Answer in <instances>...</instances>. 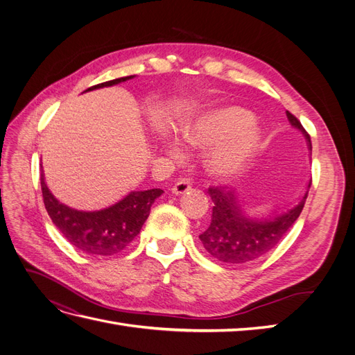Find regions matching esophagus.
<instances>
[{
  "mask_svg": "<svg viewBox=\"0 0 355 355\" xmlns=\"http://www.w3.org/2000/svg\"><path fill=\"white\" fill-rule=\"evenodd\" d=\"M189 189H191L189 180H187V179H182V180L176 182V184L173 185V188H171V194H175V196H182V194H185V192H188Z\"/></svg>",
  "mask_w": 355,
  "mask_h": 355,
  "instance_id": "34e87169",
  "label": "esophagus"
}]
</instances>
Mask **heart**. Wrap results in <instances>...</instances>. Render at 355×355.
Segmentation results:
<instances>
[{"label": "heart", "instance_id": "1", "mask_svg": "<svg viewBox=\"0 0 355 355\" xmlns=\"http://www.w3.org/2000/svg\"><path fill=\"white\" fill-rule=\"evenodd\" d=\"M254 116L241 108H227L218 112L202 115L197 121L184 127L182 139L189 146L206 148L218 146L209 158V166L216 175L230 176L245 164L259 142V132L256 130ZM166 153L173 157H182V148L168 139L164 142Z\"/></svg>", "mask_w": 355, "mask_h": 355}]
</instances>
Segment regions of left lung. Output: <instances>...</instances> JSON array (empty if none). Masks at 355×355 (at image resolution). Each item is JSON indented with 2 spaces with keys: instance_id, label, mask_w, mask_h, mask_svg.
Here are the masks:
<instances>
[{
  "instance_id": "8db88e82",
  "label": "left lung",
  "mask_w": 355,
  "mask_h": 355,
  "mask_svg": "<svg viewBox=\"0 0 355 355\" xmlns=\"http://www.w3.org/2000/svg\"><path fill=\"white\" fill-rule=\"evenodd\" d=\"M286 115L292 127L297 128L306 139L308 149L313 148L309 135L297 118L288 111H286ZM309 187L311 180L305 194L292 207L282 213L274 211L263 218H252L247 214L235 191L210 188L209 194L213 201L211 220L207 230L200 234L204 249L218 261L228 265L250 262L271 252L299 218Z\"/></svg>"
}]
</instances>
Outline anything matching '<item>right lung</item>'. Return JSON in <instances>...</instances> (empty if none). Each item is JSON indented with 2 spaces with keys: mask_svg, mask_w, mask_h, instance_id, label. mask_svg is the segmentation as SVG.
<instances>
[{
  "mask_svg": "<svg viewBox=\"0 0 355 355\" xmlns=\"http://www.w3.org/2000/svg\"><path fill=\"white\" fill-rule=\"evenodd\" d=\"M132 78L135 75L93 85L85 92L111 87ZM40 180L44 206L53 223L73 247L94 256H111L124 250L141 232L154 201L164 192L158 188L130 191L112 206L85 211L72 209L53 196L46 184L42 168Z\"/></svg>",
  "mask_w": 355,
  "mask_h": 355,
  "instance_id": "right-lung-1",
  "label": "right lung"
}]
</instances>
